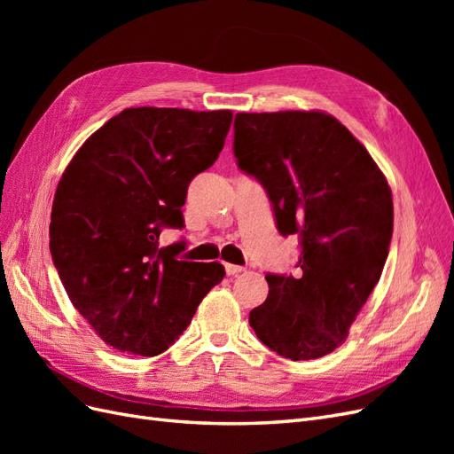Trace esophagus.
Listing matches in <instances>:
<instances>
[{"instance_id": "obj_1", "label": "esophagus", "mask_w": 454, "mask_h": 454, "mask_svg": "<svg viewBox=\"0 0 454 454\" xmlns=\"http://www.w3.org/2000/svg\"><path fill=\"white\" fill-rule=\"evenodd\" d=\"M225 272L229 274V277H235V274H239V272H244V267H240V265H231V263H225Z\"/></svg>"}]
</instances>
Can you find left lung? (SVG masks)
<instances>
[{"label": "left lung", "mask_w": 454, "mask_h": 454, "mask_svg": "<svg viewBox=\"0 0 454 454\" xmlns=\"http://www.w3.org/2000/svg\"><path fill=\"white\" fill-rule=\"evenodd\" d=\"M232 151L239 168L265 187L278 231L301 239V274H267L269 297L250 312V325L284 358H322L345 342L387 263V177L324 112L237 114Z\"/></svg>", "instance_id": "obj_1"}]
</instances>
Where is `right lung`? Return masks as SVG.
<instances>
[{"mask_svg":"<svg viewBox=\"0 0 454 454\" xmlns=\"http://www.w3.org/2000/svg\"><path fill=\"white\" fill-rule=\"evenodd\" d=\"M232 114L129 107L67 164L51 212V255L64 290L106 345L157 356L180 337L225 277L217 261L160 248L182 229L191 180L215 162Z\"/></svg>","mask_w":454,"mask_h":454,"instance_id":"right-lung-1","label":"right lung"}]
</instances>
